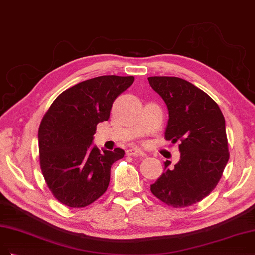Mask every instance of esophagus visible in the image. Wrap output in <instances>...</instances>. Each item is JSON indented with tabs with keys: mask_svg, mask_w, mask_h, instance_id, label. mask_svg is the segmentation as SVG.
I'll return each instance as SVG.
<instances>
[{
	"mask_svg": "<svg viewBox=\"0 0 255 255\" xmlns=\"http://www.w3.org/2000/svg\"><path fill=\"white\" fill-rule=\"evenodd\" d=\"M126 153L128 155H133V157H146V153L143 152L139 148H136V147H134V148L127 149Z\"/></svg>",
	"mask_w": 255,
	"mask_h": 255,
	"instance_id": "esophagus-1",
	"label": "esophagus"
}]
</instances>
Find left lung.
<instances>
[{
  "mask_svg": "<svg viewBox=\"0 0 255 255\" xmlns=\"http://www.w3.org/2000/svg\"><path fill=\"white\" fill-rule=\"evenodd\" d=\"M148 81L167 106L165 138L180 143V161L172 168L165 162L150 191L170 207H188L214 190L229 161L224 114L207 93L182 78L153 76Z\"/></svg>",
  "mask_w": 255,
  "mask_h": 255,
  "instance_id": "8db88e82",
  "label": "left lung"
}]
</instances>
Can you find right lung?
Masks as SVG:
<instances>
[{"mask_svg": "<svg viewBox=\"0 0 255 255\" xmlns=\"http://www.w3.org/2000/svg\"><path fill=\"white\" fill-rule=\"evenodd\" d=\"M133 81V76L117 75L81 81L57 97L41 121L40 167L55 198L67 207H87L108 188L112 164L125 151H101L92 145L93 135Z\"/></svg>", "mask_w": 255, "mask_h": 255, "instance_id": "add662e5", "label": "right lung"}]
</instances>
